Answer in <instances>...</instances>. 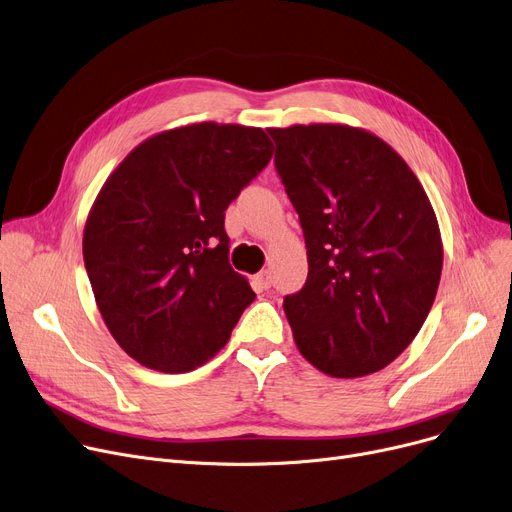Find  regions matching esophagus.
I'll return each mask as SVG.
<instances>
[{
  "mask_svg": "<svg viewBox=\"0 0 512 512\" xmlns=\"http://www.w3.org/2000/svg\"><path fill=\"white\" fill-rule=\"evenodd\" d=\"M255 284H257L259 288H263V291H268V288L272 286V272H270V270L259 272V274L255 276Z\"/></svg>",
  "mask_w": 512,
  "mask_h": 512,
  "instance_id": "esophagus-1",
  "label": "esophagus"
}]
</instances>
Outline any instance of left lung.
<instances>
[{
  "label": "left lung",
  "mask_w": 512,
  "mask_h": 512,
  "mask_svg": "<svg viewBox=\"0 0 512 512\" xmlns=\"http://www.w3.org/2000/svg\"><path fill=\"white\" fill-rule=\"evenodd\" d=\"M268 133L307 247V280L284 297L295 343L337 379L383 370L437 295L443 249L429 196L370 131L314 123Z\"/></svg>",
  "instance_id": "8db88e82"
}]
</instances>
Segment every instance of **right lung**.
<instances>
[{
  "mask_svg": "<svg viewBox=\"0 0 512 512\" xmlns=\"http://www.w3.org/2000/svg\"><path fill=\"white\" fill-rule=\"evenodd\" d=\"M270 159L259 127L194 123L148 138L110 173L83 261L110 335L142 366L205 364L255 301L230 265L224 219Z\"/></svg>",
  "mask_w": 512,
  "mask_h": 512,
  "instance_id": "obj_1",
  "label": "right lung"
}]
</instances>
